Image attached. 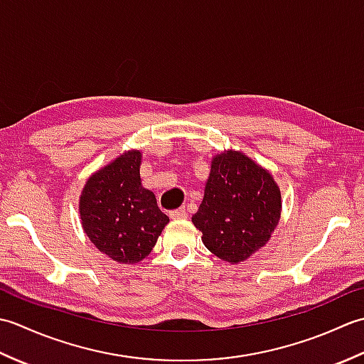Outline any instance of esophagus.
<instances>
[{
    "instance_id": "34e87169",
    "label": "esophagus",
    "mask_w": 364,
    "mask_h": 364,
    "mask_svg": "<svg viewBox=\"0 0 364 364\" xmlns=\"http://www.w3.org/2000/svg\"><path fill=\"white\" fill-rule=\"evenodd\" d=\"M168 215H170V219L178 220V219H184V218H186L188 213H186V210H184V208H178V210L170 211Z\"/></svg>"
}]
</instances>
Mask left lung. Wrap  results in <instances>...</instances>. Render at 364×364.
<instances>
[{
  "label": "left lung",
  "instance_id": "8db88e82",
  "mask_svg": "<svg viewBox=\"0 0 364 364\" xmlns=\"http://www.w3.org/2000/svg\"><path fill=\"white\" fill-rule=\"evenodd\" d=\"M282 196L267 170L241 151L214 156L203 202L192 215L215 257L239 262L264 245L280 220Z\"/></svg>",
  "mask_w": 364,
  "mask_h": 364
}]
</instances>
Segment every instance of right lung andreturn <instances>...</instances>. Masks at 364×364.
<instances>
[{"mask_svg":"<svg viewBox=\"0 0 364 364\" xmlns=\"http://www.w3.org/2000/svg\"><path fill=\"white\" fill-rule=\"evenodd\" d=\"M141 151L122 154L92 175L80 198L81 223L100 252L117 262L142 261L168 218L142 188Z\"/></svg>","mask_w":364,"mask_h":364,"instance_id":"right-lung-1","label":"right lung"}]
</instances>
